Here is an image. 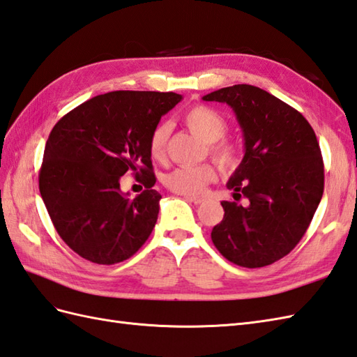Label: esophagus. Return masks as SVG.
I'll list each match as a JSON object with an SVG mask.
<instances>
[{
  "instance_id": "obj_1",
  "label": "esophagus",
  "mask_w": 357,
  "mask_h": 357,
  "mask_svg": "<svg viewBox=\"0 0 357 357\" xmlns=\"http://www.w3.org/2000/svg\"><path fill=\"white\" fill-rule=\"evenodd\" d=\"M184 197L187 199L188 202H193V204H196V205L204 202V196H188V195H185Z\"/></svg>"
}]
</instances>
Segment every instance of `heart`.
Instances as JSON below:
<instances>
[{
  "mask_svg": "<svg viewBox=\"0 0 357 357\" xmlns=\"http://www.w3.org/2000/svg\"><path fill=\"white\" fill-rule=\"evenodd\" d=\"M184 123L192 129L197 137H201L206 143H210V151L219 162L231 165L236 162L237 153L234 146L228 141L222 139L227 134L228 123L223 115L210 106L197 105L190 107L184 114ZM169 138L167 124H158L149 138V152L152 158L162 160L165 155V144ZM218 173L211 164L199 165H181L165 173L162 181L172 192L179 195H201L205 187L216 179Z\"/></svg>",
  "mask_w": 357,
  "mask_h": 357,
  "instance_id": "1",
  "label": "heart"
}]
</instances>
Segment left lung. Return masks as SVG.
<instances>
[{"label":"left lung","mask_w":357,"mask_h":357,"mask_svg":"<svg viewBox=\"0 0 357 357\" xmlns=\"http://www.w3.org/2000/svg\"><path fill=\"white\" fill-rule=\"evenodd\" d=\"M202 98L233 107L245 138L243 160L227 184L234 201L222 202L225 214L211 240L231 263L268 266L303 238L324 193L317 135L303 114L252 85L222 88Z\"/></svg>","instance_id":"1"}]
</instances>
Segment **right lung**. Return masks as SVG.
I'll use <instances>...</instances> for the list:
<instances>
[{
  "label": "right lung",
  "instance_id": "add662e5",
  "mask_svg": "<svg viewBox=\"0 0 357 357\" xmlns=\"http://www.w3.org/2000/svg\"><path fill=\"white\" fill-rule=\"evenodd\" d=\"M176 93L112 91L89 98L54 124L39 172V192L63 242L84 259L115 264L134 255L158 219L161 195L149 138ZM132 171L145 192L130 199L119 178Z\"/></svg>",
  "mask_w": 357,
  "mask_h": 357
}]
</instances>
